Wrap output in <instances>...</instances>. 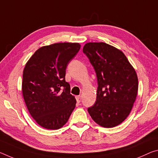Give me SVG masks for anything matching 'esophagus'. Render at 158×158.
Masks as SVG:
<instances>
[{"instance_id": "1", "label": "esophagus", "mask_w": 158, "mask_h": 158, "mask_svg": "<svg viewBox=\"0 0 158 158\" xmlns=\"http://www.w3.org/2000/svg\"><path fill=\"white\" fill-rule=\"evenodd\" d=\"M76 100H77V102L79 103L80 102H81V96H76Z\"/></svg>"}]
</instances>
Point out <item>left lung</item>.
I'll return each instance as SVG.
<instances>
[{"instance_id": "left-lung-1", "label": "left lung", "mask_w": 158, "mask_h": 158, "mask_svg": "<svg viewBox=\"0 0 158 158\" xmlns=\"http://www.w3.org/2000/svg\"><path fill=\"white\" fill-rule=\"evenodd\" d=\"M83 52L96 74V101L88 108L92 119L106 128L116 127L128 117L139 88L136 72L125 55L103 42L87 43Z\"/></svg>"}]
</instances>
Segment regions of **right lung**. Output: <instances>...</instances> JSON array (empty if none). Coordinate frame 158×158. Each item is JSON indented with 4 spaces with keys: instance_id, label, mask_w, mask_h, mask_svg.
Here are the masks:
<instances>
[{
    "instance_id": "1",
    "label": "right lung",
    "mask_w": 158,
    "mask_h": 158,
    "mask_svg": "<svg viewBox=\"0 0 158 158\" xmlns=\"http://www.w3.org/2000/svg\"><path fill=\"white\" fill-rule=\"evenodd\" d=\"M80 48L78 43L43 46L25 65L22 81L24 102L31 117L45 129L63 127L76 106L65 74L67 64Z\"/></svg>"
}]
</instances>
